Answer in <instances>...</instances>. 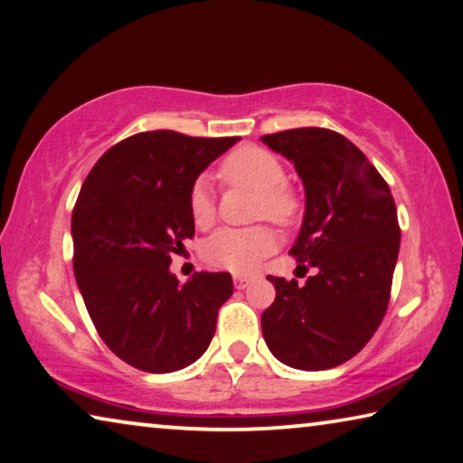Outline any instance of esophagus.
Segmentation results:
<instances>
[{"label":"esophagus","mask_w":463,"mask_h":463,"mask_svg":"<svg viewBox=\"0 0 463 463\" xmlns=\"http://www.w3.org/2000/svg\"><path fill=\"white\" fill-rule=\"evenodd\" d=\"M250 283H252V279L246 277V275H236V277H233V285H236V289H246Z\"/></svg>","instance_id":"1"}]
</instances>
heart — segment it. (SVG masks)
Masks as SVG:
<instances>
[{
    "instance_id": "obj_1",
    "label": "heart",
    "mask_w": 463,
    "mask_h": 463,
    "mask_svg": "<svg viewBox=\"0 0 463 463\" xmlns=\"http://www.w3.org/2000/svg\"><path fill=\"white\" fill-rule=\"evenodd\" d=\"M222 178L227 184L248 188L256 193L254 217H267L279 225H289L299 213V196L285 184V168L275 156L260 147H240L225 157ZM188 211L193 223L201 230L215 222V201L209 182L196 180L188 194ZM277 250V238L267 225L248 230L215 232L203 246V256L209 264L232 272H250Z\"/></svg>"
}]
</instances>
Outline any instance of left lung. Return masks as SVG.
I'll return each mask as SVG.
<instances>
[{
  "mask_svg": "<svg viewBox=\"0 0 463 463\" xmlns=\"http://www.w3.org/2000/svg\"><path fill=\"white\" fill-rule=\"evenodd\" d=\"M260 141L301 178L306 211L289 252L316 270L306 285L267 277L277 298L262 314V336L293 369L343 365L388 309L400 250L396 203L363 151L330 128H289Z\"/></svg>",
  "mask_w": 463,
  "mask_h": 463,
  "instance_id": "1",
  "label": "left lung"
}]
</instances>
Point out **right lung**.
I'll return each mask as SVG.
<instances>
[{
  "label": "right lung",
  "instance_id": "obj_1",
  "mask_svg": "<svg viewBox=\"0 0 463 463\" xmlns=\"http://www.w3.org/2000/svg\"><path fill=\"white\" fill-rule=\"evenodd\" d=\"M238 141L137 133L83 180L71 217L75 281L98 335L128 365L172 373L211 345L232 275L203 270L180 283L170 262L194 236L193 184Z\"/></svg>",
  "mask_w": 463,
  "mask_h": 463
}]
</instances>
